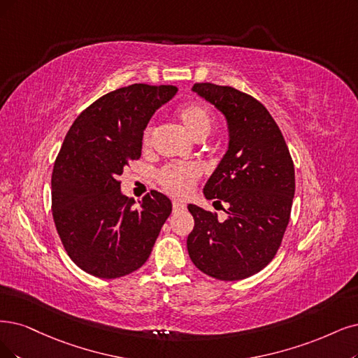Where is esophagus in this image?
Here are the masks:
<instances>
[{
    "mask_svg": "<svg viewBox=\"0 0 358 358\" xmlns=\"http://www.w3.org/2000/svg\"><path fill=\"white\" fill-rule=\"evenodd\" d=\"M172 208H174V210H181V209L186 208V203L178 202V201H174V202H172Z\"/></svg>",
    "mask_w": 358,
    "mask_h": 358,
    "instance_id": "1",
    "label": "esophagus"
}]
</instances>
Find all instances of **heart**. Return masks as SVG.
Wrapping results in <instances>:
<instances>
[{
	"label": "heart",
	"mask_w": 358,
	"mask_h": 358,
	"mask_svg": "<svg viewBox=\"0 0 358 358\" xmlns=\"http://www.w3.org/2000/svg\"><path fill=\"white\" fill-rule=\"evenodd\" d=\"M177 119L182 128L189 132L194 140H205L214 127V115L202 103H190L177 110ZM155 127L149 124L144 128L141 144L144 149H149L153 143ZM202 176L201 168L194 164L184 165H166L157 172V181L161 186L174 196L189 194L194 184Z\"/></svg>",
	"instance_id": "b5f03b06"
}]
</instances>
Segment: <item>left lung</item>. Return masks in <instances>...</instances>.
<instances>
[{
    "label": "left lung",
    "mask_w": 358,
    "mask_h": 358,
    "mask_svg": "<svg viewBox=\"0 0 358 358\" xmlns=\"http://www.w3.org/2000/svg\"><path fill=\"white\" fill-rule=\"evenodd\" d=\"M213 103L229 127V149L205 184L206 199L226 202L229 215L189 205L194 229L190 259L202 273L234 282L261 271L277 254L290 218L295 169L280 128L270 112L233 87L210 83L192 88Z\"/></svg>",
    "instance_id": "left-lung-1"
}]
</instances>
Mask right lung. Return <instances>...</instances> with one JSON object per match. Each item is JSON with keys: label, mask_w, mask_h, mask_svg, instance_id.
Instances as JSON below:
<instances>
[{"label": "right lung", "mask_w": 358, "mask_h": 358, "mask_svg": "<svg viewBox=\"0 0 358 358\" xmlns=\"http://www.w3.org/2000/svg\"><path fill=\"white\" fill-rule=\"evenodd\" d=\"M177 91L117 88L90 104L64 137L51 176L52 218L66 252L91 275L116 279L138 270L171 214V201L156 190L132 206L119 176L141 156L144 128Z\"/></svg>", "instance_id": "obj_1"}]
</instances>
